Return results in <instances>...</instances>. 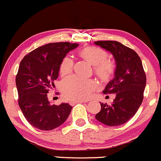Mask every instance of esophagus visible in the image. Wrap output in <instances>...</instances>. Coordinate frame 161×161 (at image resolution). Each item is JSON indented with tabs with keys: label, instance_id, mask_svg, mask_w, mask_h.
<instances>
[{
	"label": "esophagus",
	"instance_id": "34e87169",
	"mask_svg": "<svg viewBox=\"0 0 161 161\" xmlns=\"http://www.w3.org/2000/svg\"><path fill=\"white\" fill-rule=\"evenodd\" d=\"M87 101L86 100H72L70 102V104L71 105H76V103H87Z\"/></svg>",
	"mask_w": 161,
	"mask_h": 161
}]
</instances>
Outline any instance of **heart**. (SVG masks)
<instances>
[{"label":"heart","mask_w":161,"mask_h":161,"mask_svg":"<svg viewBox=\"0 0 161 161\" xmlns=\"http://www.w3.org/2000/svg\"><path fill=\"white\" fill-rule=\"evenodd\" d=\"M77 54L81 58L94 66V71L102 82H109L114 76L116 65L111 59H108L106 50L95 46H87L79 50ZM74 62L69 57L64 58L61 62L59 73L62 76H66L72 73ZM97 84L91 79H82L72 76L65 79L62 88L64 97L73 100H85L90 97L97 88Z\"/></svg>","instance_id":"heart-1"}]
</instances>
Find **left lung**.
Listing matches in <instances>:
<instances>
[{
  "label": "left lung",
  "instance_id": "left-lung-1",
  "mask_svg": "<svg viewBox=\"0 0 161 161\" xmlns=\"http://www.w3.org/2000/svg\"><path fill=\"white\" fill-rule=\"evenodd\" d=\"M94 43L111 52L117 64L114 78L103 91L115 93V99L111 105L100 103L101 110L95 117L108 126L123 125L134 117L143 99L146 76L141 59L135 50L116 41Z\"/></svg>",
  "mask_w": 161,
  "mask_h": 161
}]
</instances>
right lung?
I'll use <instances>...</instances> for the list:
<instances>
[{"label":"right lung","mask_w":161,"mask_h":161,"mask_svg":"<svg viewBox=\"0 0 161 161\" xmlns=\"http://www.w3.org/2000/svg\"><path fill=\"white\" fill-rule=\"evenodd\" d=\"M78 45L70 42L47 44L26 54L20 63L15 78L18 105L26 120L36 129H56L70 114L71 105H51L47 93L54 86L62 59Z\"/></svg>","instance_id":"add662e5"}]
</instances>
